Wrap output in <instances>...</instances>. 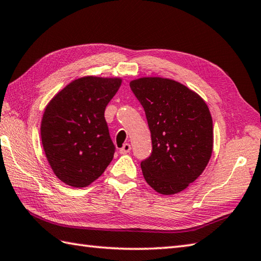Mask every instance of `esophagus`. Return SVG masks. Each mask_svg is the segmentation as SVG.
Masks as SVG:
<instances>
[{"mask_svg": "<svg viewBox=\"0 0 261 261\" xmlns=\"http://www.w3.org/2000/svg\"><path fill=\"white\" fill-rule=\"evenodd\" d=\"M131 150V145L130 144H124L120 148V154H127Z\"/></svg>", "mask_w": 261, "mask_h": 261, "instance_id": "esophagus-1", "label": "esophagus"}]
</instances>
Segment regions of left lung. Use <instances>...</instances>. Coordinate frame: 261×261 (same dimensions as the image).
Listing matches in <instances>:
<instances>
[{"label":"left lung","mask_w":261,"mask_h":261,"mask_svg":"<svg viewBox=\"0 0 261 261\" xmlns=\"http://www.w3.org/2000/svg\"><path fill=\"white\" fill-rule=\"evenodd\" d=\"M130 88L144 107L151 135V154L140 164L145 180L162 195L181 192L211 160L214 132L208 106L171 79L140 78Z\"/></svg>","instance_id":"obj_1"}]
</instances>
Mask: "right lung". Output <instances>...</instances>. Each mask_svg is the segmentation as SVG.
<instances>
[{
    "instance_id": "right-lung-1",
    "label": "right lung",
    "mask_w": 261,
    "mask_h": 261,
    "mask_svg": "<svg viewBox=\"0 0 261 261\" xmlns=\"http://www.w3.org/2000/svg\"><path fill=\"white\" fill-rule=\"evenodd\" d=\"M120 78L84 76L63 88L46 106L40 136L55 175L74 188L89 186L113 160L115 146L105 109Z\"/></svg>"
}]
</instances>
